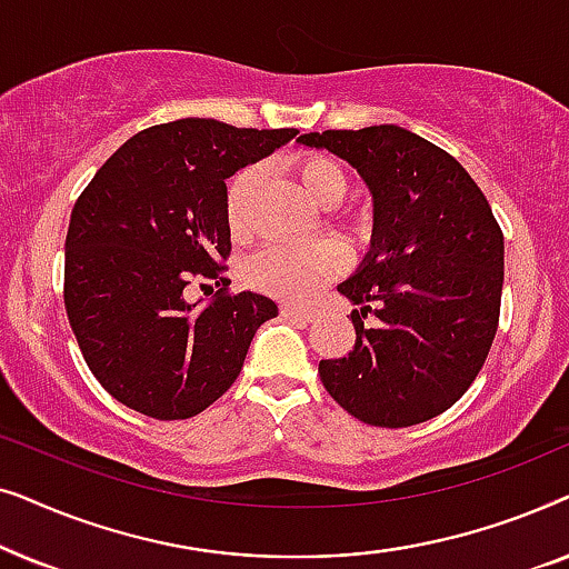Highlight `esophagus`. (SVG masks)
I'll list each match as a JSON object with an SVG mask.
<instances>
[{
    "instance_id": "1",
    "label": "esophagus",
    "mask_w": 569,
    "mask_h": 569,
    "mask_svg": "<svg viewBox=\"0 0 569 569\" xmlns=\"http://www.w3.org/2000/svg\"><path fill=\"white\" fill-rule=\"evenodd\" d=\"M279 313H282L284 318H292V321H302V323H310L316 321V313L313 310H306V308H298V306H282L279 308Z\"/></svg>"
}]
</instances>
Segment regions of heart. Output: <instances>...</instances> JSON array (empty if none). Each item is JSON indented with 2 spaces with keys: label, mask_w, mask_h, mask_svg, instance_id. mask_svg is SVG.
<instances>
[{
  "label": "heart",
  "mask_w": 569,
  "mask_h": 569,
  "mask_svg": "<svg viewBox=\"0 0 569 569\" xmlns=\"http://www.w3.org/2000/svg\"><path fill=\"white\" fill-rule=\"evenodd\" d=\"M290 173L302 193L318 207H333L345 199L349 176L339 160L321 152L295 154ZM253 170L246 168L236 173L228 193H224V214L232 232L243 228L246 199L253 186ZM352 228H360V220H349ZM345 267V256L333 243H300V246H267L256 251L246 263V279L256 290L271 298L308 302L323 284H329Z\"/></svg>",
  "instance_id": "heart-1"
}]
</instances>
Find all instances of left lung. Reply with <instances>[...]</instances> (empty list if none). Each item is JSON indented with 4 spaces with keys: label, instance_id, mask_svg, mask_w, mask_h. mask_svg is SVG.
Here are the masks:
<instances>
[{
    "label": "left lung",
    "instance_id": "left-lung-1",
    "mask_svg": "<svg viewBox=\"0 0 569 569\" xmlns=\"http://www.w3.org/2000/svg\"><path fill=\"white\" fill-rule=\"evenodd\" d=\"M298 142L339 154L372 193L370 251L337 287L360 306L357 339L318 362L326 391L365 425L427 422L469 391L495 341L505 238L492 207L453 154L393 123Z\"/></svg>",
    "mask_w": 569,
    "mask_h": 569
}]
</instances>
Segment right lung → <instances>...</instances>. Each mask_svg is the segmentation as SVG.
<instances>
[{
  "instance_id": "right-lung-1",
  "label": "right lung",
  "mask_w": 569,
  "mask_h": 569,
  "mask_svg": "<svg viewBox=\"0 0 569 569\" xmlns=\"http://www.w3.org/2000/svg\"><path fill=\"white\" fill-rule=\"evenodd\" d=\"M298 129L178 119L139 131L103 162L72 209L64 306L98 383L152 419H189L236 383L274 300L223 290L201 307L182 290L230 256L224 178Z\"/></svg>"
}]
</instances>
